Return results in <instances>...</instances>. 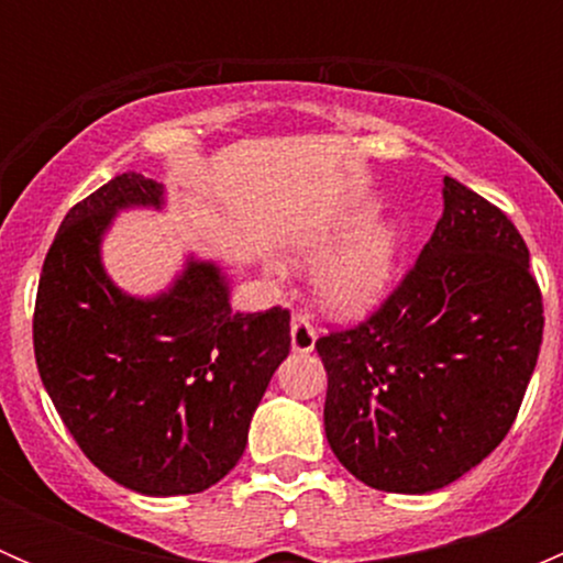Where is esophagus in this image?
<instances>
[{
    "label": "esophagus",
    "instance_id": "esophagus-1",
    "mask_svg": "<svg viewBox=\"0 0 563 563\" xmlns=\"http://www.w3.org/2000/svg\"><path fill=\"white\" fill-rule=\"evenodd\" d=\"M291 349L297 354H310L316 349V329L305 313H294L291 318Z\"/></svg>",
    "mask_w": 563,
    "mask_h": 563
}]
</instances>
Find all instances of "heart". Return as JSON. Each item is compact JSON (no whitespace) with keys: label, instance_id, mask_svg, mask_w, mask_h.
<instances>
[{"label":"heart","instance_id":"b5f03b06","mask_svg":"<svg viewBox=\"0 0 563 563\" xmlns=\"http://www.w3.org/2000/svg\"><path fill=\"white\" fill-rule=\"evenodd\" d=\"M376 209L371 203L349 209L334 223L321 229L305 242L302 258L310 264L329 258L340 245L356 236L343 253L334 255L318 277L321 302L338 316H365L387 294L395 272L397 231L395 225L378 223L367 229Z\"/></svg>","mask_w":563,"mask_h":563}]
</instances>
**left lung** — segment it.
<instances>
[{
  "label": "left lung",
  "mask_w": 563,
  "mask_h": 563,
  "mask_svg": "<svg viewBox=\"0 0 563 563\" xmlns=\"http://www.w3.org/2000/svg\"><path fill=\"white\" fill-rule=\"evenodd\" d=\"M542 327L520 231L444 176V214L400 286L371 318L316 340L329 446L384 493L460 479L512 428Z\"/></svg>",
  "instance_id": "obj_1"
}]
</instances>
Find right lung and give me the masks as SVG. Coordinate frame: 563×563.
Returning a JSON list of instances; mask_svg holds the SVG:
<instances>
[{
	"label": "right lung",
	"mask_w": 563,
	"mask_h": 563,
	"mask_svg": "<svg viewBox=\"0 0 563 563\" xmlns=\"http://www.w3.org/2000/svg\"><path fill=\"white\" fill-rule=\"evenodd\" d=\"M128 207L161 209L163 185L119 174L62 220L37 286V371L106 476L144 496H190L240 463L253 411L291 349V313H234L223 272L196 258L157 297L119 291L100 242Z\"/></svg>",
	"instance_id": "1"
}]
</instances>
